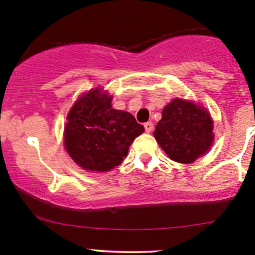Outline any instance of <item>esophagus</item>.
I'll use <instances>...</instances> for the list:
<instances>
[{
  "mask_svg": "<svg viewBox=\"0 0 255 255\" xmlns=\"http://www.w3.org/2000/svg\"><path fill=\"white\" fill-rule=\"evenodd\" d=\"M144 128H145L146 133H150L151 130L154 129V126L151 122H146V123H144Z\"/></svg>",
  "mask_w": 255,
  "mask_h": 255,
  "instance_id": "obj_1",
  "label": "esophagus"
}]
</instances>
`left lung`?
Here are the masks:
<instances>
[{
  "label": "left lung",
  "mask_w": 255,
  "mask_h": 255,
  "mask_svg": "<svg viewBox=\"0 0 255 255\" xmlns=\"http://www.w3.org/2000/svg\"><path fill=\"white\" fill-rule=\"evenodd\" d=\"M212 120L204 107L175 99L163 110L154 137L171 160L189 164L210 149Z\"/></svg>",
  "instance_id": "left-lung-1"
}]
</instances>
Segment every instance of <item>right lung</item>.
Returning a JSON list of instances; mask_svg holds the SVG:
<instances>
[{
  "instance_id": "add662e5",
  "label": "right lung",
  "mask_w": 255,
  "mask_h": 255,
  "mask_svg": "<svg viewBox=\"0 0 255 255\" xmlns=\"http://www.w3.org/2000/svg\"><path fill=\"white\" fill-rule=\"evenodd\" d=\"M112 97L95 89L81 96L68 116L64 142L82 169L109 171L120 165L144 127L130 113L112 109Z\"/></svg>"
}]
</instances>
